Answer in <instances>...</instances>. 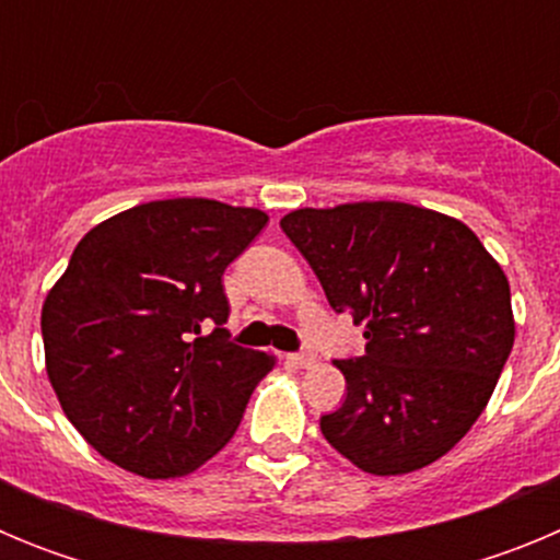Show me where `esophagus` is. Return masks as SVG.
Returning <instances> with one entry per match:
<instances>
[{"mask_svg": "<svg viewBox=\"0 0 560 560\" xmlns=\"http://www.w3.org/2000/svg\"><path fill=\"white\" fill-rule=\"evenodd\" d=\"M291 361H294L296 368H314L316 355L314 353H294L291 355Z\"/></svg>", "mask_w": 560, "mask_h": 560, "instance_id": "1", "label": "esophagus"}]
</instances>
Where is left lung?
I'll list each match as a JSON object with an SVG mask.
<instances>
[{"label":"left lung","mask_w":560,"mask_h":560,"mask_svg":"<svg viewBox=\"0 0 560 560\" xmlns=\"http://www.w3.org/2000/svg\"><path fill=\"white\" fill-rule=\"evenodd\" d=\"M280 226L368 339L364 355L336 361L348 398L319 420L325 440L375 477L452 452L516 339L502 266L463 221L404 201L303 207Z\"/></svg>","instance_id":"8db88e82"}]
</instances>
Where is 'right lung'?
Here are the masks:
<instances>
[{
  "label": "right lung",
  "mask_w": 560,
  "mask_h": 560,
  "mask_svg": "<svg viewBox=\"0 0 560 560\" xmlns=\"http://www.w3.org/2000/svg\"><path fill=\"white\" fill-rule=\"evenodd\" d=\"M266 221L255 207L165 199L81 237L44 300V361L69 423L108 463L185 477L232 440L275 355L221 328V275Z\"/></svg>",
  "instance_id": "add662e5"
}]
</instances>
